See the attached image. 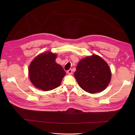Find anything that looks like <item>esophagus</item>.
Wrapping results in <instances>:
<instances>
[{
    "label": "esophagus",
    "mask_w": 135,
    "mask_h": 135,
    "mask_svg": "<svg viewBox=\"0 0 135 135\" xmlns=\"http://www.w3.org/2000/svg\"><path fill=\"white\" fill-rule=\"evenodd\" d=\"M67 73L68 74H70V75H71V74H73V70L72 69H70L69 70L67 71Z\"/></svg>",
    "instance_id": "1"
}]
</instances>
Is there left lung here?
<instances>
[{"mask_svg": "<svg viewBox=\"0 0 135 135\" xmlns=\"http://www.w3.org/2000/svg\"><path fill=\"white\" fill-rule=\"evenodd\" d=\"M74 76L83 90L90 93L101 92L111 80V70L102 57L93 54L81 60Z\"/></svg>", "mask_w": 135, "mask_h": 135, "instance_id": "8db88e82", "label": "left lung"}]
</instances>
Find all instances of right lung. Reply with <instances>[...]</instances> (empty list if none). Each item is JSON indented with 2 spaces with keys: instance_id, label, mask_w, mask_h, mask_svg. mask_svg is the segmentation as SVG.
Returning a JSON list of instances; mask_svg holds the SVG:
<instances>
[{
  "instance_id": "obj_1",
  "label": "right lung",
  "mask_w": 135,
  "mask_h": 135,
  "mask_svg": "<svg viewBox=\"0 0 135 135\" xmlns=\"http://www.w3.org/2000/svg\"><path fill=\"white\" fill-rule=\"evenodd\" d=\"M56 54L48 51L39 54L31 62L28 70L29 76L36 88L48 91L60 86L65 72L56 63Z\"/></svg>"
}]
</instances>
